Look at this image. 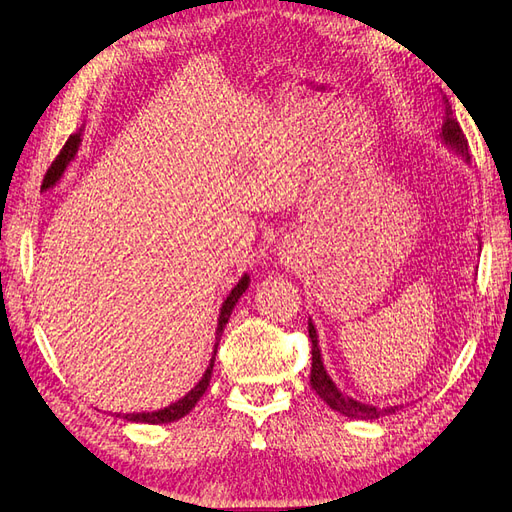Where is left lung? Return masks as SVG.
<instances>
[{
	"label": "left lung",
	"mask_w": 512,
	"mask_h": 512,
	"mask_svg": "<svg viewBox=\"0 0 512 512\" xmlns=\"http://www.w3.org/2000/svg\"><path fill=\"white\" fill-rule=\"evenodd\" d=\"M439 138H441L445 147L461 155L463 160L469 164V149H467L465 134L452 116V106L445 97H443V125H441V131H439ZM309 337H311V387L316 389L318 396L326 404H329L333 411L342 413L346 417H352V419H378L383 415H393V413L402 409V404L378 409V406H374V404L359 402L355 398L346 396V393H342V389H339L333 383V378L329 376V372H326V368H324L322 350H320V344H318L320 342L318 331H316V324H313L311 318H309Z\"/></svg>",
	"instance_id": "obj_1"
}]
</instances>
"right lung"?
I'll return each instance as SVG.
<instances>
[{
    "label": "right lung",
    "mask_w": 512,
    "mask_h": 512,
    "mask_svg": "<svg viewBox=\"0 0 512 512\" xmlns=\"http://www.w3.org/2000/svg\"><path fill=\"white\" fill-rule=\"evenodd\" d=\"M80 144H82L80 134H73V136L67 140V144H64L60 155L56 157V162L51 164V168L47 170V175H45V179H43V190H45V192L51 190L54 186H58L60 179L64 177V170L69 168V164L75 160L77 151H80ZM248 285H251V277H248V274H244V277L238 281V285L233 287V290H231L229 296H227V300H225V303H222V307H220L218 326H216L214 355H212V361H209V365H207V370H205L201 381L196 383L181 400L164 406V409L142 411V413H116V417H123V419H127V422H134V424H153V426H157V424L177 422V419H181L183 415H188V413L194 409V404L199 402L203 393L207 391L209 381H212L214 359H216V350H218V342H220V337H222V331H225V326H227V322H229V318H231V311H233L235 303H238V300H240V296L248 290Z\"/></svg>",
    "instance_id": "right-lung-1"
}]
</instances>
